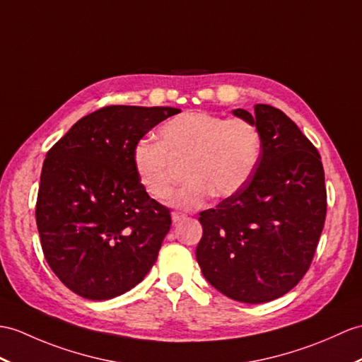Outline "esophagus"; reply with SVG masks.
<instances>
[{
  "label": "esophagus",
  "instance_id": "esophagus-1",
  "mask_svg": "<svg viewBox=\"0 0 362 362\" xmlns=\"http://www.w3.org/2000/svg\"><path fill=\"white\" fill-rule=\"evenodd\" d=\"M171 219H173V223H177V222H180L182 219H185V214H182V213H173L171 214Z\"/></svg>",
  "mask_w": 362,
  "mask_h": 362
}]
</instances>
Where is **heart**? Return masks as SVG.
Returning <instances> with one entry per match:
<instances>
[{
	"label": "heart",
	"instance_id": "heart-1",
	"mask_svg": "<svg viewBox=\"0 0 362 362\" xmlns=\"http://www.w3.org/2000/svg\"><path fill=\"white\" fill-rule=\"evenodd\" d=\"M260 153L262 134L253 122L194 111L166 120L157 129V143L137 141L131 165L143 191L163 199L171 188L173 163L183 162L187 182L171 192L168 204L194 209L211 194L225 199L245 187Z\"/></svg>",
	"mask_w": 362,
	"mask_h": 362
}]
</instances>
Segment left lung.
I'll list each match as a JSON object with an SVG mask.
<instances>
[{
  "label": "left lung",
  "instance_id": "obj_1",
  "mask_svg": "<svg viewBox=\"0 0 362 362\" xmlns=\"http://www.w3.org/2000/svg\"><path fill=\"white\" fill-rule=\"evenodd\" d=\"M262 153L245 187L202 211L196 257L205 279L245 304L284 296L312 264L327 213L321 156L281 109L256 105Z\"/></svg>",
  "mask_w": 362,
  "mask_h": 362
}]
</instances>
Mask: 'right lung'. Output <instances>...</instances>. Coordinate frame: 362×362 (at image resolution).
<instances>
[{
  "label": "right lung",
  "mask_w": 362,
  "mask_h": 362,
  "mask_svg": "<svg viewBox=\"0 0 362 362\" xmlns=\"http://www.w3.org/2000/svg\"><path fill=\"white\" fill-rule=\"evenodd\" d=\"M179 112L106 106L80 119L46 154L35 209L41 248L78 296H120L156 264L171 214L140 187L131 153L148 131Z\"/></svg>",
  "instance_id": "add662e5"
}]
</instances>
